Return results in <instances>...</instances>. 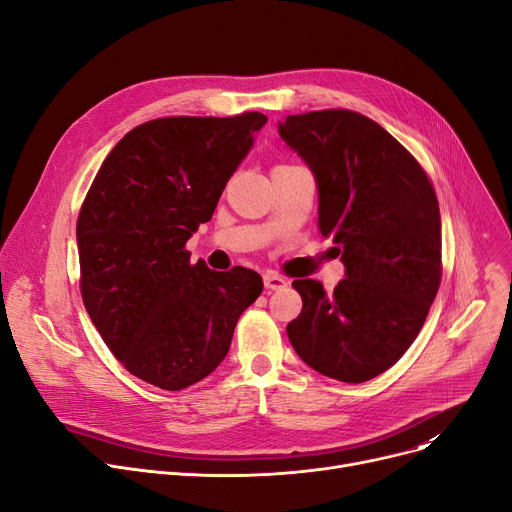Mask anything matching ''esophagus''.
<instances>
[{
  "label": "esophagus",
  "mask_w": 512,
  "mask_h": 512,
  "mask_svg": "<svg viewBox=\"0 0 512 512\" xmlns=\"http://www.w3.org/2000/svg\"><path fill=\"white\" fill-rule=\"evenodd\" d=\"M263 284H265L267 290H282V288L288 286L286 278H282V276H278V274H265V276H263Z\"/></svg>",
  "instance_id": "1"
}]
</instances>
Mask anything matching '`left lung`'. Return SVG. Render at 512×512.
I'll use <instances>...</instances> for the list:
<instances>
[{
  "mask_svg": "<svg viewBox=\"0 0 512 512\" xmlns=\"http://www.w3.org/2000/svg\"><path fill=\"white\" fill-rule=\"evenodd\" d=\"M280 137L311 168L317 228L346 267L334 292L294 280L303 311L286 326L321 375L361 384L415 342L442 280L438 197L419 161L388 130L351 110L286 116Z\"/></svg>",
  "mask_w": 512,
  "mask_h": 512,
  "instance_id": "1",
  "label": "left lung"
}]
</instances>
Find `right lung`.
<instances>
[{
	"mask_svg": "<svg viewBox=\"0 0 512 512\" xmlns=\"http://www.w3.org/2000/svg\"><path fill=\"white\" fill-rule=\"evenodd\" d=\"M267 122L170 116L126 132L101 164L76 222L80 294L114 357L139 380L184 390L218 367L240 313L263 290L247 267L191 263L228 178Z\"/></svg>",
	"mask_w": 512,
	"mask_h": 512,
	"instance_id": "obj_1",
	"label": "right lung"
}]
</instances>
